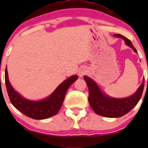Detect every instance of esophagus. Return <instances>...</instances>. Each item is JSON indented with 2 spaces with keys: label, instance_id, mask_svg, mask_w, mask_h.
I'll return each instance as SVG.
<instances>
[{
  "label": "esophagus",
  "instance_id": "34e87169",
  "mask_svg": "<svg viewBox=\"0 0 148 148\" xmlns=\"http://www.w3.org/2000/svg\"><path fill=\"white\" fill-rule=\"evenodd\" d=\"M86 72H87V69H86V67H81V68L79 69L78 74H79V77H82V76H84L85 74H86Z\"/></svg>",
  "mask_w": 148,
  "mask_h": 148
}]
</instances>
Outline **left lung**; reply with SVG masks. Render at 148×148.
Segmentation results:
<instances>
[{"instance_id":"left-lung-1","label":"left lung","mask_w":148,"mask_h":148,"mask_svg":"<svg viewBox=\"0 0 148 148\" xmlns=\"http://www.w3.org/2000/svg\"><path fill=\"white\" fill-rule=\"evenodd\" d=\"M113 36L123 39L128 47H131L134 52L137 53L136 49L134 48L130 40L119 34H115ZM84 79L88 85L89 90L88 101L92 108L97 114L107 118L123 116L134 108L141 98L145 81L144 79H143L141 85L131 96L124 98H115L103 92L92 79L87 76H84Z\"/></svg>"}]
</instances>
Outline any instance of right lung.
<instances>
[{"instance_id": "1", "label": "right lung", "mask_w": 148, "mask_h": 148, "mask_svg": "<svg viewBox=\"0 0 148 148\" xmlns=\"http://www.w3.org/2000/svg\"><path fill=\"white\" fill-rule=\"evenodd\" d=\"M5 85L10 101L18 111L30 118L44 120L58 113L63 103L66 92L73 83L78 79L77 75H72L64 80L50 95L40 100H30L23 97L12 86L5 69Z\"/></svg>"}]
</instances>
